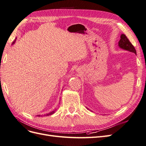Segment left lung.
I'll use <instances>...</instances> for the list:
<instances>
[{"instance_id":"left-lung-1","label":"left lung","mask_w":146,"mask_h":146,"mask_svg":"<svg viewBox=\"0 0 146 146\" xmlns=\"http://www.w3.org/2000/svg\"><path fill=\"white\" fill-rule=\"evenodd\" d=\"M119 46L123 49L136 54V51L135 47L133 46V45L131 43L130 40L128 39L127 36L125 34H122L121 36H120V39L119 41Z\"/></svg>"}]
</instances>
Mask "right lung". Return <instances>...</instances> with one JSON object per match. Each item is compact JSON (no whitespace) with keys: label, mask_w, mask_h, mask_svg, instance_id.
I'll return each instance as SVG.
<instances>
[{"label":"right lung","mask_w":146,"mask_h":146,"mask_svg":"<svg viewBox=\"0 0 146 146\" xmlns=\"http://www.w3.org/2000/svg\"><path fill=\"white\" fill-rule=\"evenodd\" d=\"M54 111H52V112H49V113H48V114H46V115H51V114H54ZM37 116H38V117H40V115H38Z\"/></svg>","instance_id":"1"}]
</instances>
